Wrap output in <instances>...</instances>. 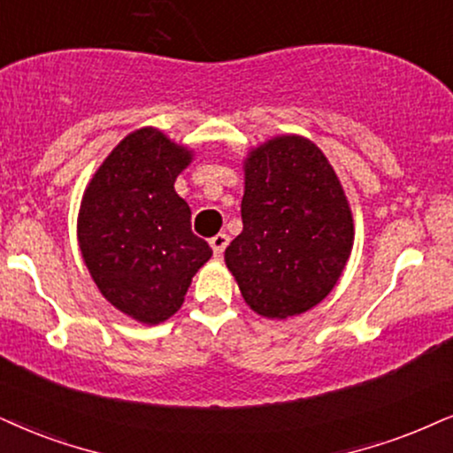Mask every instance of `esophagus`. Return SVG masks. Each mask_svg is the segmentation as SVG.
I'll use <instances>...</instances> for the list:
<instances>
[{
	"mask_svg": "<svg viewBox=\"0 0 453 453\" xmlns=\"http://www.w3.org/2000/svg\"><path fill=\"white\" fill-rule=\"evenodd\" d=\"M209 244H211V249H213L215 257H221L223 250H226V246L230 244V236H227V234H217V236L209 240Z\"/></svg>",
	"mask_w": 453,
	"mask_h": 453,
	"instance_id": "esophagus-1",
	"label": "esophagus"
}]
</instances>
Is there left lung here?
I'll return each instance as SVG.
<instances>
[{
  "label": "left lung",
  "mask_w": 453,
  "mask_h": 453,
  "mask_svg": "<svg viewBox=\"0 0 453 453\" xmlns=\"http://www.w3.org/2000/svg\"><path fill=\"white\" fill-rule=\"evenodd\" d=\"M244 175V227L226 249V265L253 311L299 316L334 288L351 253L345 192L322 150L299 135L250 152Z\"/></svg>",
  "instance_id": "obj_1"
}]
</instances>
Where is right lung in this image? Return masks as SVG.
Here are the masks:
<instances>
[{
	"instance_id": "right-lung-1",
	"label": "right lung",
	"mask_w": 453,
	"mask_h": 453,
	"mask_svg": "<svg viewBox=\"0 0 453 453\" xmlns=\"http://www.w3.org/2000/svg\"><path fill=\"white\" fill-rule=\"evenodd\" d=\"M188 163L190 152L146 127L114 148L85 190L77 226L85 265L106 301L137 322L173 316L213 255L173 188Z\"/></svg>"
}]
</instances>
